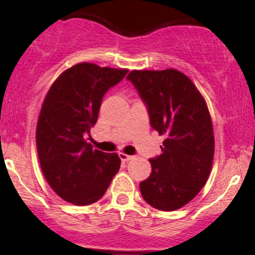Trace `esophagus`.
<instances>
[{
	"label": "esophagus",
	"mask_w": 255,
	"mask_h": 255,
	"mask_svg": "<svg viewBox=\"0 0 255 255\" xmlns=\"http://www.w3.org/2000/svg\"><path fill=\"white\" fill-rule=\"evenodd\" d=\"M119 157H120V159L122 160V162H128V160H130L131 158H133L131 156H129V154L124 153V152H120Z\"/></svg>",
	"instance_id": "34e87169"
}]
</instances>
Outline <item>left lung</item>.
Instances as JSON below:
<instances>
[{"label":"left lung","mask_w":255,"mask_h":255,"mask_svg":"<svg viewBox=\"0 0 255 255\" xmlns=\"http://www.w3.org/2000/svg\"><path fill=\"white\" fill-rule=\"evenodd\" d=\"M127 80L147 107L152 128L165 136L140 192L154 209L175 211L197 197L211 171L215 136L206 102L176 69L131 71Z\"/></svg>","instance_id":"1"}]
</instances>
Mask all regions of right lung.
Masks as SVG:
<instances>
[{"label": "right lung", "mask_w": 255, "mask_h": 255, "mask_svg": "<svg viewBox=\"0 0 255 255\" xmlns=\"http://www.w3.org/2000/svg\"><path fill=\"white\" fill-rule=\"evenodd\" d=\"M128 69L78 63L51 85L38 118L36 141L44 177L58 197L78 206L96 203L119 171L116 153L86 141L102 99Z\"/></svg>", "instance_id": "add662e5"}]
</instances>
